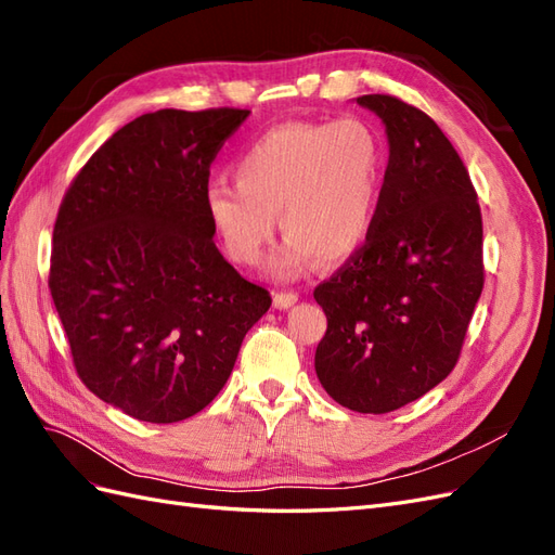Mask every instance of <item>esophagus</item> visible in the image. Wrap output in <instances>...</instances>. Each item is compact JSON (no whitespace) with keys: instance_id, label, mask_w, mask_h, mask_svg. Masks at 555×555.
<instances>
[{"instance_id":"esophagus-1","label":"esophagus","mask_w":555,"mask_h":555,"mask_svg":"<svg viewBox=\"0 0 555 555\" xmlns=\"http://www.w3.org/2000/svg\"><path fill=\"white\" fill-rule=\"evenodd\" d=\"M298 300V294H294V292H275V296H273V304H275V308H280V310H284V308H292L294 304Z\"/></svg>"}]
</instances>
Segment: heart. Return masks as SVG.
Returning <instances> with one entry per match:
<instances>
[{
  "instance_id": "1",
  "label": "heart",
  "mask_w": 555,
  "mask_h": 555,
  "mask_svg": "<svg viewBox=\"0 0 555 555\" xmlns=\"http://www.w3.org/2000/svg\"><path fill=\"white\" fill-rule=\"evenodd\" d=\"M236 184L212 180L204 206L231 261L255 266L275 233L287 241L271 259L278 278L351 259L375 227L386 178L377 131L359 120L289 122L263 131L233 164Z\"/></svg>"
}]
</instances>
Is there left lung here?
I'll return each mask as SVG.
<instances>
[{
  "mask_svg": "<svg viewBox=\"0 0 555 555\" xmlns=\"http://www.w3.org/2000/svg\"><path fill=\"white\" fill-rule=\"evenodd\" d=\"M389 139L384 192L365 245L314 287L328 326L314 371L363 414L422 398L459 363L483 289V229L456 147L422 108L363 94Z\"/></svg>",
  "mask_w": 555,
  "mask_h": 555,
  "instance_id": "left-lung-1",
  "label": "left lung"
}]
</instances>
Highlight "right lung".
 <instances>
[{
    "mask_svg": "<svg viewBox=\"0 0 555 555\" xmlns=\"http://www.w3.org/2000/svg\"><path fill=\"white\" fill-rule=\"evenodd\" d=\"M249 111L164 108L131 120L66 190L48 287L80 382L147 424L222 391L271 294L215 247L210 164Z\"/></svg>",
    "mask_w": 555,
    "mask_h": 555,
    "instance_id": "obj_1",
    "label": "right lung"
}]
</instances>
